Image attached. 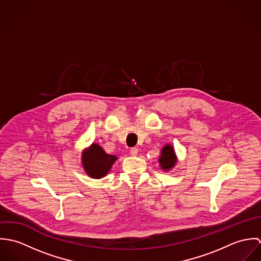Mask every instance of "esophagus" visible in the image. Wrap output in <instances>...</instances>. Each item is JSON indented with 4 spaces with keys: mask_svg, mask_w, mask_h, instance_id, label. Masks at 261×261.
Returning <instances> with one entry per match:
<instances>
[{
    "mask_svg": "<svg viewBox=\"0 0 261 261\" xmlns=\"http://www.w3.org/2000/svg\"><path fill=\"white\" fill-rule=\"evenodd\" d=\"M129 153H130L132 155L136 156V155H138V153H139V149H138V148H133V149H129Z\"/></svg>",
    "mask_w": 261,
    "mask_h": 261,
    "instance_id": "obj_1",
    "label": "esophagus"
}]
</instances>
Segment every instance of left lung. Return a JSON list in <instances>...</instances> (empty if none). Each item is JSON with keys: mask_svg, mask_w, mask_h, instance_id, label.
Segmentation results:
<instances>
[{"mask_svg": "<svg viewBox=\"0 0 261 261\" xmlns=\"http://www.w3.org/2000/svg\"><path fill=\"white\" fill-rule=\"evenodd\" d=\"M158 162L164 172H169L175 168L176 164L178 163V158L174 147L171 144L165 145L161 149V154Z\"/></svg>", "mask_w": 261, "mask_h": 261, "instance_id": "1", "label": "left lung"}]
</instances>
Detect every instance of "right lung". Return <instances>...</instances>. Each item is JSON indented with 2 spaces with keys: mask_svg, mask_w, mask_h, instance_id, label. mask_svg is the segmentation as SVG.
<instances>
[{
  "mask_svg": "<svg viewBox=\"0 0 261 261\" xmlns=\"http://www.w3.org/2000/svg\"><path fill=\"white\" fill-rule=\"evenodd\" d=\"M117 160L116 155L109 154L98 144L92 143L81 153V164L84 172L92 179L106 177Z\"/></svg>",
  "mask_w": 261,
  "mask_h": 261,
  "instance_id": "add662e5",
  "label": "right lung"
}]
</instances>
